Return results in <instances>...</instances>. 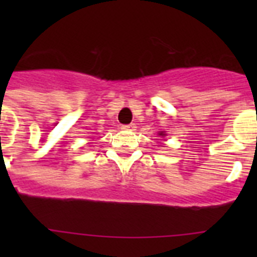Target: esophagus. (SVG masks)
Segmentation results:
<instances>
[{
  "label": "esophagus",
  "mask_w": 257,
  "mask_h": 257,
  "mask_svg": "<svg viewBox=\"0 0 257 257\" xmlns=\"http://www.w3.org/2000/svg\"><path fill=\"white\" fill-rule=\"evenodd\" d=\"M136 128L135 123H130V124H124L122 126V130H128V131H134Z\"/></svg>",
  "instance_id": "34e87169"
}]
</instances>
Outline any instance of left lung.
<instances>
[{
    "instance_id": "1",
    "label": "left lung",
    "mask_w": 257,
    "mask_h": 257,
    "mask_svg": "<svg viewBox=\"0 0 257 257\" xmlns=\"http://www.w3.org/2000/svg\"><path fill=\"white\" fill-rule=\"evenodd\" d=\"M160 135H163V134H162V133H161V134H160Z\"/></svg>"
}]
</instances>
